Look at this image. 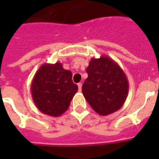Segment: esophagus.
Returning a JSON list of instances; mask_svg holds the SVG:
<instances>
[{
  "label": "esophagus",
  "mask_w": 159,
  "mask_h": 159,
  "mask_svg": "<svg viewBox=\"0 0 159 159\" xmlns=\"http://www.w3.org/2000/svg\"><path fill=\"white\" fill-rule=\"evenodd\" d=\"M77 86H78V90H79V91H81V90H82V86H83V84L80 83L77 84Z\"/></svg>",
  "instance_id": "34e87169"
}]
</instances>
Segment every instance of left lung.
I'll return each mask as SVG.
<instances>
[{
  "instance_id": "obj_1",
  "label": "left lung",
  "mask_w": 159,
  "mask_h": 159,
  "mask_svg": "<svg viewBox=\"0 0 159 159\" xmlns=\"http://www.w3.org/2000/svg\"><path fill=\"white\" fill-rule=\"evenodd\" d=\"M83 93L97 113L107 116L119 110L126 100L129 82L123 70L108 56L92 58L86 70Z\"/></svg>"
}]
</instances>
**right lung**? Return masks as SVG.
<instances>
[{"label":"right lung","mask_w":159,"mask_h":159,"mask_svg":"<svg viewBox=\"0 0 159 159\" xmlns=\"http://www.w3.org/2000/svg\"><path fill=\"white\" fill-rule=\"evenodd\" d=\"M72 73L61 63L43 64L33 77L31 95L42 113L59 117L69 108L78 87L72 82Z\"/></svg>","instance_id":"add662e5"}]
</instances>
